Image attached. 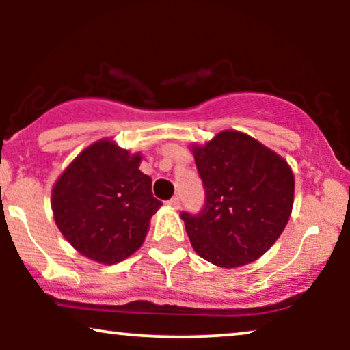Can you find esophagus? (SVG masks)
<instances>
[{"label": "esophagus", "instance_id": "obj_1", "mask_svg": "<svg viewBox=\"0 0 350 350\" xmlns=\"http://www.w3.org/2000/svg\"><path fill=\"white\" fill-rule=\"evenodd\" d=\"M167 206H170L171 208H179L180 207V200H179V198H172V199H170L167 200Z\"/></svg>", "mask_w": 350, "mask_h": 350}]
</instances>
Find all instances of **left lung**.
<instances>
[{
	"label": "left lung",
	"instance_id": "left-lung-1",
	"mask_svg": "<svg viewBox=\"0 0 350 350\" xmlns=\"http://www.w3.org/2000/svg\"><path fill=\"white\" fill-rule=\"evenodd\" d=\"M206 189L199 214H180L192 248L220 268L255 262L290 220L295 176L278 152L250 135L224 130L206 144H192Z\"/></svg>",
	"mask_w": 350,
	"mask_h": 350
}]
</instances>
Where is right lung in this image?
Segmentation results:
<instances>
[{
	"instance_id": "right-lung-1",
	"label": "right lung",
	"mask_w": 350,
	"mask_h": 350,
	"mask_svg": "<svg viewBox=\"0 0 350 350\" xmlns=\"http://www.w3.org/2000/svg\"><path fill=\"white\" fill-rule=\"evenodd\" d=\"M142 154L111 138L87 146L52 187L51 207L60 234L79 253L115 265L138 250L150 220L163 206L151 178L139 171Z\"/></svg>"
}]
</instances>
